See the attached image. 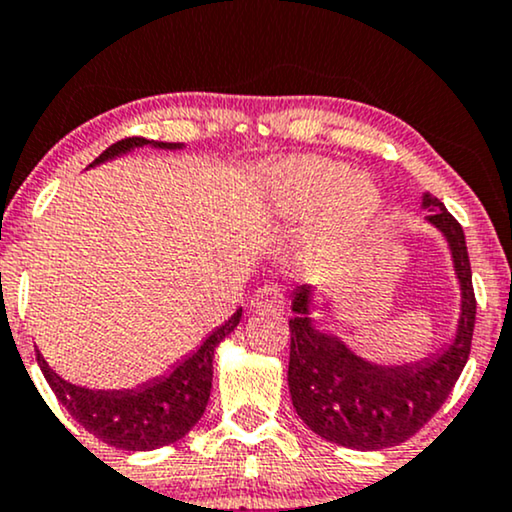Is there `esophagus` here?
Listing matches in <instances>:
<instances>
[{"mask_svg":"<svg viewBox=\"0 0 512 512\" xmlns=\"http://www.w3.org/2000/svg\"><path fill=\"white\" fill-rule=\"evenodd\" d=\"M252 307L255 310H281L283 293L276 286H262L260 291L252 295Z\"/></svg>","mask_w":512,"mask_h":512,"instance_id":"obj_1","label":"esophagus"}]
</instances>
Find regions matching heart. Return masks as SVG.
Instances as JSON below:
<instances>
[{"mask_svg": "<svg viewBox=\"0 0 512 512\" xmlns=\"http://www.w3.org/2000/svg\"><path fill=\"white\" fill-rule=\"evenodd\" d=\"M346 164L324 157H288L267 166L269 197L276 214L307 219L326 205L324 219L307 240V257L326 262L372 229L381 195L367 178H350Z\"/></svg>", "mask_w": 512, "mask_h": 512, "instance_id": "b5f03b06", "label": "heart"}]
</instances>
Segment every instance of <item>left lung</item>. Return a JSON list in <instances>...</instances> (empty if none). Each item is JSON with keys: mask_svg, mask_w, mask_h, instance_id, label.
<instances>
[{"mask_svg": "<svg viewBox=\"0 0 512 512\" xmlns=\"http://www.w3.org/2000/svg\"><path fill=\"white\" fill-rule=\"evenodd\" d=\"M424 221L446 240L460 291L453 336L441 348L408 362H372L322 329L315 319L317 291L300 286L291 298V360L288 389L293 408L322 439L355 451L398 446L436 415L470 357L474 315L472 272L463 226L443 202L422 193Z\"/></svg>", "mask_w": 512, "mask_h": 512, "instance_id": "8db88e82", "label": "left lung"}]
</instances>
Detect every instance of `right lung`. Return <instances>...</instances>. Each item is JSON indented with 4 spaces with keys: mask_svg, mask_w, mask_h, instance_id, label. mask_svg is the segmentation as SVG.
I'll return each instance as SVG.
<instances>
[{
    "mask_svg": "<svg viewBox=\"0 0 512 512\" xmlns=\"http://www.w3.org/2000/svg\"><path fill=\"white\" fill-rule=\"evenodd\" d=\"M140 147L183 150V143L126 138L107 147L88 169L112 162ZM240 317H243V307H238L224 324L207 334L200 346L176 360L166 372L140 381L131 389H88V386L71 384L47 365L40 350L38 365L59 403L92 436L121 451H155V448L183 439L202 417L209 391H212L214 353L219 343L233 334Z\"/></svg>",
    "mask_w": 512,
    "mask_h": 512,
    "instance_id": "add662e5",
    "label": "right lung"
}]
</instances>
